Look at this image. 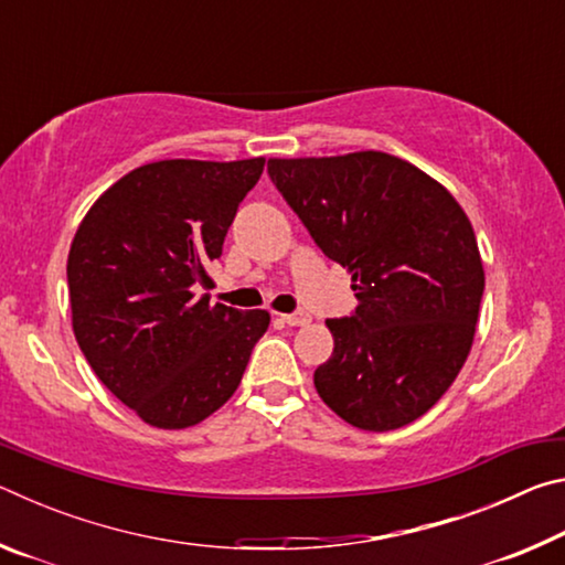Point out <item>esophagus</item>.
Listing matches in <instances>:
<instances>
[{
	"mask_svg": "<svg viewBox=\"0 0 565 565\" xmlns=\"http://www.w3.org/2000/svg\"><path fill=\"white\" fill-rule=\"evenodd\" d=\"M281 321L289 323V327H306V323L311 321V317H309V313H303V311H296V313H284Z\"/></svg>",
	"mask_w": 565,
	"mask_h": 565,
	"instance_id": "esophagus-1",
	"label": "esophagus"
}]
</instances>
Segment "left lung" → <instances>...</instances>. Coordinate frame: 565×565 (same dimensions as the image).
Returning a JSON list of instances; mask_svg holds the SVG:
<instances>
[{"instance_id": "obj_1", "label": "left lung", "mask_w": 565, "mask_h": 565, "mask_svg": "<svg viewBox=\"0 0 565 565\" xmlns=\"http://www.w3.org/2000/svg\"><path fill=\"white\" fill-rule=\"evenodd\" d=\"M276 189L359 306L329 319L333 353L313 386L363 431L424 416L463 369L483 296L473 226L444 184L384 151L269 159Z\"/></svg>"}]
</instances>
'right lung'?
<instances>
[{"mask_svg":"<svg viewBox=\"0 0 565 565\" xmlns=\"http://www.w3.org/2000/svg\"><path fill=\"white\" fill-rule=\"evenodd\" d=\"M266 159L151 161L92 204L66 259L72 329L99 381L145 424H202L242 384L269 311L196 289Z\"/></svg>","mask_w":565,"mask_h":565,"instance_id":"right-lung-1","label":"right lung"}]
</instances>
